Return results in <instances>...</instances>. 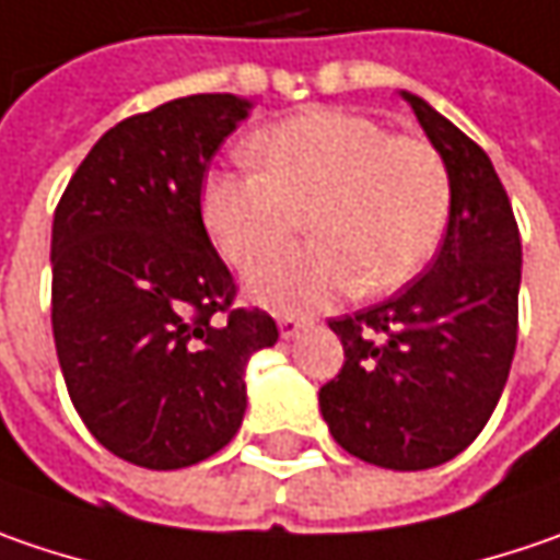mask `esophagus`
Returning a JSON list of instances; mask_svg holds the SVG:
<instances>
[{"label": "esophagus", "mask_w": 560, "mask_h": 560, "mask_svg": "<svg viewBox=\"0 0 560 560\" xmlns=\"http://www.w3.org/2000/svg\"><path fill=\"white\" fill-rule=\"evenodd\" d=\"M280 337L283 340H293V337H299L302 330H308L312 324H315V318H308V315H280Z\"/></svg>", "instance_id": "1"}]
</instances>
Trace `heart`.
<instances>
[{"mask_svg": "<svg viewBox=\"0 0 560 560\" xmlns=\"http://www.w3.org/2000/svg\"><path fill=\"white\" fill-rule=\"evenodd\" d=\"M258 170H213L201 220L220 255L255 270L310 213L316 242L261 268L248 293L273 312H308L355 290L394 293L438 255L451 223V176L419 138H397L350 109L315 106L248 141Z\"/></svg>", "mask_w": 560, "mask_h": 560, "instance_id": "b5f03b06", "label": "heart"}]
</instances>
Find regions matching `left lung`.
I'll return each instance as SVG.
<instances>
[{
    "mask_svg": "<svg viewBox=\"0 0 560 560\" xmlns=\"http://www.w3.org/2000/svg\"><path fill=\"white\" fill-rule=\"evenodd\" d=\"M451 176V223L406 290L334 318L343 369L318 394L334 441L384 469H432L486 429L517 350L520 230L489 154L404 91Z\"/></svg>",
    "mask_w": 560,
    "mask_h": 560,
    "instance_id": "8db88e82",
    "label": "left lung"
}]
</instances>
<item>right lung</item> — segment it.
I'll list each match as a JSON object with an SVG mask.
<instances>
[{
    "label": "right lung",
    "instance_id": "1",
    "mask_svg": "<svg viewBox=\"0 0 560 560\" xmlns=\"http://www.w3.org/2000/svg\"><path fill=\"white\" fill-rule=\"evenodd\" d=\"M248 113L236 94H195L131 116L81 160L52 217V337L71 404L144 469L226 447L245 365L277 343L267 312L233 305L201 220L210 156Z\"/></svg>",
    "mask_w": 560,
    "mask_h": 560
}]
</instances>
